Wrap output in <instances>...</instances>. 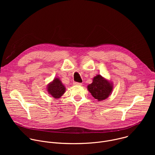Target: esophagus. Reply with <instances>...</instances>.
I'll list each match as a JSON object with an SVG mask.
<instances>
[{
    "label": "esophagus",
    "instance_id": "esophagus-1",
    "mask_svg": "<svg viewBox=\"0 0 155 155\" xmlns=\"http://www.w3.org/2000/svg\"><path fill=\"white\" fill-rule=\"evenodd\" d=\"M74 85H81L82 84V83H78V82H74V83H73Z\"/></svg>",
    "mask_w": 155,
    "mask_h": 155
}]
</instances>
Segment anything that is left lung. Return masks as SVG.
I'll list each match as a JSON object with an SVG mask.
<instances>
[{
    "mask_svg": "<svg viewBox=\"0 0 155 155\" xmlns=\"http://www.w3.org/2000/svg\"><path fill=\"white\" fill-rule=\"evenodd\" d=\"M87 90L98 101L106 99L112 94L114 84L101 75H97L93 79L92 83L87 86Z\"/></svg>",
    "mask_w": 155,
    "mask_h": 155,
    "instance_id": "obj_1",
    "label": "left lung"
}]
</instances>
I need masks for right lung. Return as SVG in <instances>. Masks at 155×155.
<instances>
[{
	"label": "right lung",
	"mask_w": 155,
	"mask_h": 155,
	"mask_svg": "<svg viewBox=\"0 0 155 155\" xmlns=\"http://www.w3.org/2000/svg\"><path fill=\"white\" fill-rule=\"evenodd\" d=\"M47 92L54 99H59L65 92V87L59 78H54L47 87Z\"/></svg>",
	"instance_id": "add662e5"
}]
</instances>
